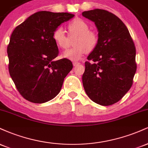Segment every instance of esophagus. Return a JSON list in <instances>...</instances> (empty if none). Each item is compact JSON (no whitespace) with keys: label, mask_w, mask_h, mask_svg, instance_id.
I'll return each mask as SVG.
<instances>
[{"label":"esophagus","mask_w":148,"mask_h":148,"mask_svg":"<svg viewBox=\"0 0 148 148\" xmlns=\"http://www.w3.org/2000/svg\"><path fill=\"white\" fill-rule=\"evenodd\" d=\"M80 62H76V61H74V62H73V65L74 66H76L78 65V64H79Z\"/></svg>","instance_id":"34e87169"}]
</instances>
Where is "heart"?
Listing matches in <instances>:
<instances>
[{"mask_svg":"<svg viewBox=\"0 0 148 148\" xmlns=\"http://www.w3.org/2000/svg\"><path fill=\"white\" fill-rule=\"evenodd\" d=\"M69 37L66 35L62 27H58L53 33V39L60 49H66L70 46V38L76 36L74 41L76 45L63 53V57L71 60L81 59L88 51L95 48L98 42V36L94 31L90 30L89 25L81 18H76L69 23Z\"/></svg>","mask_w":148,"mask_h":148,"instance_id":"b5f03b06","label":"heart"}]
</instances>
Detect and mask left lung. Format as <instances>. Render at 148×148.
Returning <instances> with one entry per match:
<instances>
[{"label": "left lung", "mask_w": 148, "mask_h": 148, "mask_svg": "<svg viewBox=\"0 0 148 148\" xmlns=\"http://www.w3.org/2000/svg\"><path fill=\"white\" fill-rule=\"evenodd\" d=\"M95 22L98 42L85 62L82 81L86 94L94 102L110 106L130 90L136 71V47L127 26L104 10L84 12Z\"/></svg>", "instance_id": "left-lung-1"}]
</instances>
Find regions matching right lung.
<instances>
[{"label":"right lung","instance_id":"add662e5","mask_svg":"<svg viewBox=\"0 0 148 148\" xmlns=\"http://www.w3.org/2000/svg\"><path fill=\"white\" fill-rule=\"evenodd\" d=\"M74 14L40 11L16 26L8 46L9 72L24 99L42 103L60 92L64 79L73 68L67 58L54 60L58 48L53 33Z\"/></svg>","mask_w":148,"mask_h":148}]
</instances>
